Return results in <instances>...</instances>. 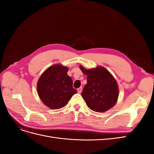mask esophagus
<instances>
[{"mask_svg": "<svg viewBox=\"0 0 154 154\" xmlns=\"http://www.w3.org/2000/svg\"><path fill=\"white\" fill-rule=\"evenodd\" d=\"M77 91H78V93H81V92H82V87H80V88H78V89H77Z\"/></svg>", "mask_w": 154, "mask_h": 154, "instance_id": "34e87169", "label": "esophagus"}]
</instances>
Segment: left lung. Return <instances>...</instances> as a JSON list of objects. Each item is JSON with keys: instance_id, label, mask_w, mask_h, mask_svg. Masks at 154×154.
Wrapping results in <instances>:
<instances>
[{"instance_id": "obj_1", "label": "left lung", "mask_w": 154, "mask_h": 154, "mask_svg": "<svg viewBox=\"0 0 154 154\" xmlns=\"http://www.w3.org/2000/svg\"><path fill=\"white\" fill-rule=\"evenodd\" d=\"M80 69L87 76L82 96L88 108L103 112L113 107L118 101L119 87L112 74L102 66L88 69L80 65Z\"/></svg>"}]
</instances>
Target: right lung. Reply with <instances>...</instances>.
<instances>
[{
	"mask_svg": "<svg viewBox=\"0 0 154 154\" xmlns=\"http://www.w3.org/2000/svg\"><path fill=\"white\" fill-rule=\"evenodd\" d=\"M69 68L54 64L42 74L36 84V90L42 103L51 109L66 106L77 92L72 87V78L68 76Z\"/></svg>",
	"mask_w": 154,
	"mask_h": 154,
	"instance_id": "right-lung-1",
	"label": "right lung"
}]
</instances>
